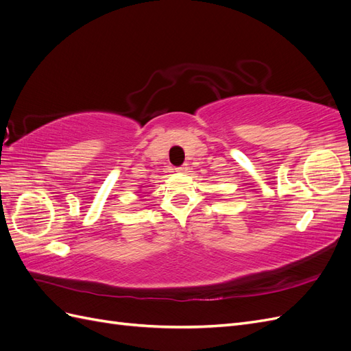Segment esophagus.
<instances>
[{
    "instance_id": "1",
    "label": "esophagus",
    "mask_w": 351,
    "mask_h": 351,
    "mask_svg": "<svg viewBox=\"0 0 351 351\" xmlns=\"http://www.w3.org/2000/svg\"><path fill=\"white\" fill-rule=\"evenodd\" d=\"M187 165H182V167H178V168H176V171L177 173H186L187 171Z\"/></svg>"
}]
</instances>
